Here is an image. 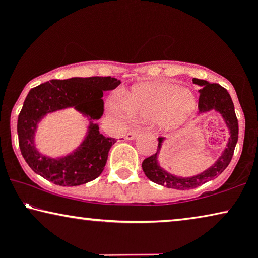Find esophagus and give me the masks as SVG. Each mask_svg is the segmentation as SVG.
Masks as SVG:
<instances>
[{
  "mask_svg": "<svg viewBox=\"0 0 258 258\" xmlns=\"http://www.w3.org/2000/svg\"><path fill=\"white\" fill-rule=\"evenodd\" d=\"M140 134H141V129H140V128H136V129L130 130V132L125 135V140H128V141H130V140H135L136 137L140 135Z\"/></svg>",
  "mask_w": 258,
  "mask_h": 258,
  "instance_id": "obj_1",
  "label": "esophagus"
}]
</instances>
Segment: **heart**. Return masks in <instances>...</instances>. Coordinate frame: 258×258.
<instances>
[{
    "label": "heart",
    "instance_id": "1",
    "mask_svg": "<svg viewBox=\"0 0 258 258\" xmlns=\"http://www.w3.org/2000/svg\"><path fill=\"white\" fill-rule=\"evenodd\" d=\"M116 114L132 115L142 119H155L165 132L182 126L197 108L191 91L168 82L137 84L125 95L124 104L115 100L110 103Z\"/></svg>",
    "mask_w": 258,
    "mask_h": 258
}]
</instances>
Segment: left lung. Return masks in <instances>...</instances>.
Returning a JSON list of instances; mask_svg holds the SVG:
<instances>
[{"label": "left lung", "instance_id": "8db88e82", "mask_svg": "<svg viewBox=\"0 0 258 258\" xmlns=\"http://www.w3.org/2000/svg\"><path fill=\"white\" fill-rule=\"evenodd\" d=\"M192 82L201 87L199 90V111L200 114H207L210 111H216L222 116L229 130V140L227 148L222 151L221 156L217 158L213 165H210L207 170L201 174L190 176V177H182L164 170L158 162V155L161 153L163 137H158V147L156 154L151 155L146 158L142 163L144 174L150 181L157 184L167 186V188L177 190H189L196 186L202 185L203 183L216 178L223 172L230 163L234 150L238 140V122L235 114L234 103L230 95L223 87L217 83H209L206 80L192 79Z\"/></svg>", "mask_w": 258, "mask_h": 258}]
</instances>
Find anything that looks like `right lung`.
<instances>
[{
    "mask_svg": "<svg viewBox=\"0 0 258 258\" xmlns=\"http://www.w3.org/2000/svg\"><path fill=\"white\" fill-rule=\"evenodd\" d=\"M119 83L121 81L111 76L72 77L51 80L33 88L17 119L21 154L28 165L56 185L76 186L97 178L116 140L102 135L100 126L94 122L103 115V91L115 89ZM68 107H74L90 121L84 141L66 157L50 158L41 154L34 144L38 123L48 113Z\"/></svg>",
    "mask_w": 258,
    "mask_h": 258,
    "instance_id": "right-lung-1",
    "label": "right lung"
}]
</instances>
